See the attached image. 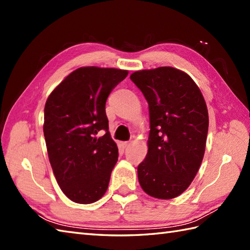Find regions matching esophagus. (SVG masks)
Returning a JSON list of instances; mask_svg holds the SVG:
<instances>
[{"instance_id":"34e87169","label":"esophagus","mask_w":250,"mask_h":250,"mask_svg":"<svg viewBox=\"0 0 250 250\" xmlns=\"http://www.w3.org/2000/svg\"><path fill=\"white\" fill-rule=\"evenodd\" d=\"M130 145V142H122L121 143V146L124 147V148H125V147H128Z\"/></svg>"}]
</instances>
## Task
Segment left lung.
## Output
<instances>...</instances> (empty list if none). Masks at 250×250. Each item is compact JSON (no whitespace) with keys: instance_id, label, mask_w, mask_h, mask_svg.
Segmentation results:
<instances>
[{"instance_id":"left-lung-1","label":"left lung","mask_w":250,"mask_h":250,"mask_svg":"<svg viewBox=\"0 0 250 250\" xmlns=\"http://www.w3.org/2000/svg\"><path fill=\"white\" fill-rule=\"evenodd\" d=\"M131 81L149 105L148 152L137 167L142 189L156 199L182 194L203 160L208 111L200 88L187 73L172 66L136 71Z\"/></svg>"}]
</instances>
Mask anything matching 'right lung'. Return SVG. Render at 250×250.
Listing matches in <instances>:
<instances>
[{"instance_id": "obj_1", "label": "right lung", "mask_w": 250, "mask_h": 250, "mask_svg": "<svg viewBox=\"0 0 250 250\" xmlns=\"http://www.w3.org/2000/svg\"><path fill=\"white\" fill-rule=\"evenodd\" d=\"M126 70L83 66L52 90L44 109V136L57 183L79 204L97 202L108 188L118 147L108 131L105 103ZM100 130L105 134L98 137Z\"/></svg>"}]
</instances>
